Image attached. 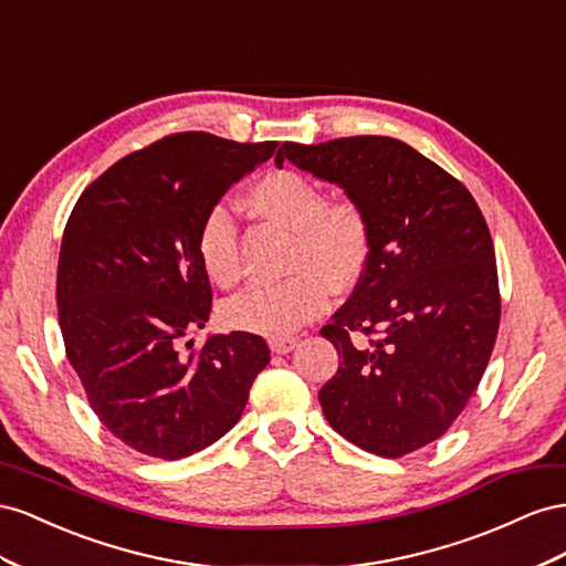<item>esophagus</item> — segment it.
Listing matches in <instances>:
<instances>
[{"label": "esophagus", "mask_w": 566, "mask_h": 566, "mask_svg": "<svg viewBox=\"0 0 566 566\" xmlns=\"http://www.w3.org/2000/svg\"><path fill=\"white\" fill-rule=\"evenodd\" d=\"M268 344H270V350H272V353L286 355V353H292V350L296 348L298 338H294V336H272Z\"/></svg>", "instance_id": "1"}]
</instances>
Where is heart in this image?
<instances>
[{
    "label": "heart",
    "mask_w": 566,
    "mask_h": 566,
    "mask_svg": "<svg viewBox=\"0 0 566 566\" xmlns=\"http://www.w3.org/2000/svg\"><path fill=\"white\" fill-rule=\"evenodd\" d=\"M253 213L294 230L289 253L292 277L253 284L222 305V319L241 332L286 336L327 308L329 284L346 289L360 277L369 255V228L348 199L325 201L319 187L296 170H270L247 193ZM197 253L208 280H239L237 224L228 206L216 203L201 218Z\"/></svg>",
    "instance_id": "1"
}]
</instances>
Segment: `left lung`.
Here are the masks:
<instances>
[{
	"label": "left lung",
	"instance_id": "1",
	"mask_svg": "<svg viewBox=\"0 0 566 566\" xmlns=\"http://www.w3.org/2000/svg\"><path fill=\"white\" fill-rule=\"evenodd\" d=\"M284 160L342 187L369 228L363 277L319 332L342 358L322 412L367 453H412L455 422L489 365L500 325L489 224L462 182L394 137L284 142L274 166Z\"/></svg>",
	"mask_w": 566,
	"mask_h": 566
}]
</instances>
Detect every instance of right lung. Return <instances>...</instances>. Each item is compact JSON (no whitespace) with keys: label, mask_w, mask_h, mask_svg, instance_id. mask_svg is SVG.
Returning <instances> with one entry per match:
<instances>
[{"label":"right lung","mask_w":566,"mask_h":566,"mask_svg":"<svg viewBox=\"0 0 566 566\" xmlns=\"http://www.w3.org/2000/svg\"><path fill=\"white\" fill-rule=\"evenodd\" d=\"M274 149L170 135L120 158L73 208L56 274L63 344L96 417L137 453L180 460L216 443L270 363L249 332L211 334L199 353L180 342L211 315L201 218Z\"/></svg>","instance_id":"right-lung-1"}]
</instances>
